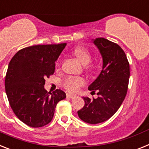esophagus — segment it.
I'll use <instances>...</instances> for the list:
<instances>
[{
    "label": "esophagus",
    "mask_w": 149,
    "mask_h": 149,
    "mask_svg": "<svg viewBox=\"0 0 149 149\" xmlns=\"http://www.w3.org/2000/svg\"><path fill=\"white\" fill-rule=\"evenodd\" d=\"M75 95L73 94H67V97L68 98H70V99H73V98H75Z\"/></svg>",
    "instance_id": "34e87169"
}]
</instances>
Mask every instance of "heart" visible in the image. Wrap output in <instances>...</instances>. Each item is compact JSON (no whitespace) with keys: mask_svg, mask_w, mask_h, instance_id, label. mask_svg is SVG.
<instances>
[{"mask_svg":"<svg viewBox=\"0 0 149 149\" xmlns=\"http://www.w3.org/2000/svg\"><path fill=\"white\" fill-rule=\"evenodd\" d=\"M73 55L76 57V58L79 61V62L83 65H87L86 67L90 69V66H88L91 61V54L88 49L82 47L76 48L73 51ZM57 66L60 65V62L58 61L56 64ZM85 84V80L81 77H67L64 79L63 85L70 92H76L80 87Z\"/></svg>","mask_w":149,"mask_h":149,"instance_id":"b5f03b06","label":"heart"}]
</instances>
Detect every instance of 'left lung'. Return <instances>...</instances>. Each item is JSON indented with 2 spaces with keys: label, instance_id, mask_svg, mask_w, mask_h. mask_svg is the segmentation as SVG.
I'll list each match as a JSON object with an SVG mask.
<instances>
[{
  "label": "left lung",
  "instance_id": "left-lung-1",
  "mask_svg": "<svg viewBox=\"0 0 149 149\" xmlns=\"http://www.w3.org/2000/svg\"><path fill=\"white\" fill-rule=\"evenodd\" d=\"M103 57V69L89 85L98 97H83L85 106L79 117L88 124H98L110 118L121 107L128 89L130 64L125 52L117 43L103 37L94 40Z\"/></svg>",
  "mask_w": 149,
  "mask_h": 149
}]
</instances>
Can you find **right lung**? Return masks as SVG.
Here are the masks:
<instances>
[{
  "label": "right lung",
  "instance_id": "right-lung-1",
  "mask_svg": "<svg viewBox=\"0 0 149 149\" xmlns=\"http://www.w3.org/2000/svg\"><path fill=\"white\" fill-rule=\"evenodd\" d=\"M66 43L36 45L15 53L9 63L5 90L10 105L19 120L41 127L52 120L57 103L66 98L61 89L47 92L46 78L55 72V61Z\"/></svg>",
  "mask_w": 149,
  "mask_h": 149
}]
</instances>
